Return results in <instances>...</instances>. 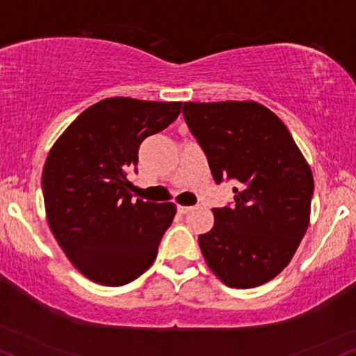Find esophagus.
<instances>
[{"mask_svg": "<svg viewBox=\"0 0 356 356\" xmlns=\"http://www.w3.org/2000/svg\"><path fill=\"white\" fill-rule=\"evenodd\" d=\"M193 209V206H181V204H178V211L181 213V214H186V213H190Z\"/></svg>", "mask_w": 356, "mask_h": 356, "instance_id": "esophagus-1", "label": "esophagus"}]
</instances>
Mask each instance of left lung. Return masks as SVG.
Instances as JSON below:
<instances>
[{
	"mask_svg": "<svg viewBox=\"0 0 356 356\" xmlns=\"http://www.w3.org/2000/svg\"><path fill=\"white\" fill-rule=\"evenodd\" d=\"M183 115L214 181H238L234 203L214 208V226L198 238L206 264L227 287L269 282L309 227L312 170L284 122L254 100L185 102Z\"/></svg>",
	"mask_w": 356,
	"mask_h": 356,
	"instance_id": "1",
	"label": "left lung"
}]
</instances>
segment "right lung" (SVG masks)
Returning <instances> with one entry per match:
<instances>
[{
    "mask_svg": "<svg viewBox=\"0 0 356 356\" xmlns=\"http://www.w3.org/2000/svg\"><path fill=\"white\" fill-rule=\"evenodd\" d=\"M181 102L104 99L52 145L42 170L47 225L87 279L118 287L155 261L177 206L131 198L127 171L137 166L143 140L177 120Z\"/></svg>",
    "mask_w": 356,
    "mask_h": 356,
    "instance_id": "1",
    "label": "right lung"
}]
</instances>
